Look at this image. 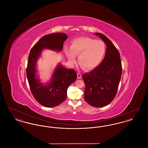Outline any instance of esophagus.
<instances>
[{"label":"esophagus","mask_w":148,"mask_h":148,"mask_svg":"<svg viewBox=\"0 0 148 148\" xmlns=\"http://www.w3.org/2000/svg\"><path fill=\"white\" fill-rule=\"evenodd\" d=\"M77 79H81L82 78V74L80 73H77Z\"/></svg>","instance_id":"obj_1"}]
</instances>
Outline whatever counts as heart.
Segmentation results:
<instances>
[{"mask_svg":"<svg viewBox=\"0 0 148 148\" xmlns=\"http://www.w3.org/2000/svg\"><path fill=\"white\" fill-rule=\"evenodd\" d=\"M106 45L100 39L80 37L71 42V49L66 48L65 52L69 60L74 63L78 56L79 64L85 69H91L100 63L105 55Z\"/></svg>","mask_w":148,"mask_h":148,"instance_id":"obj_1","label":"heart"}]
</instances>
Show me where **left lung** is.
I'll list each match as a JSON object with an SVG mask.
<instances>
[{"mask_svg":"<svg viewBox=\"0 0 148 148\" xmlns=\"http://www.w3.org/2000/svg\"><path fill=\"white\" fill-rule=\"evenodd\" d=\"M106 45V56L97 68L82 76L85 85L84 99L94 107L108 105L115 98L122 73L118 50L101 33H96Z\"/></svg>","mask_w":148,"mask_h":148,"instance_id":"obj_1","label":"left lung"}]
</instances>
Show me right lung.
<instances>
[{
	"instance_id": "right-lung-1",
	"label": "right lung",
	"mask_w": 148,
	"mask_h": 148,
	"mask_svg": "<svg viewBox=\"0 0 148 148\" xmlns=\"http://www.w3.org/2000/svg\"><path fill=\"white\" fill-rule=\"evenodd\" d=\"M67 37L62 33L44 35L33 47L29 55L27 76L30 89L35 100L45 107L56 106L63 102L69 86L76 80L77 75L74 70L67 69L59 65L54 71L51 80L44 85L36 77V63L43 49L62 50Z\"/></svg>"
}]
</instances>
